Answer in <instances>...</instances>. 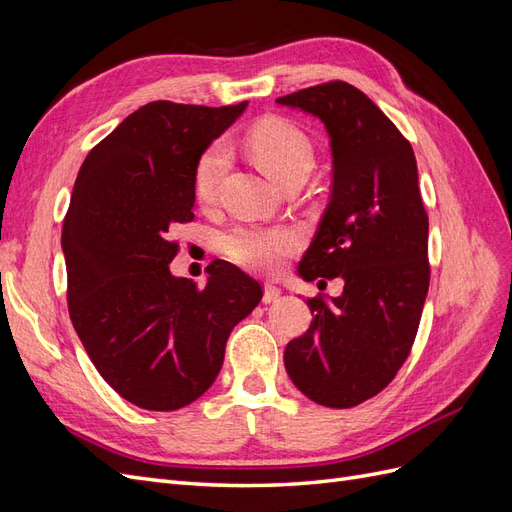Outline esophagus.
<instances>
[{
	"mask_svg": "<svg viewBox=\"0 0 512 512\" xmlns=\"http://www.w3.org/2000/svg\"><path fill=\"white\" fill-rule=\"evenodd\" d=\"M280 294H282L280 288L273 286V284H265V288H262V301L273 303V301L280 299Z\"/></svg>",
	"mask_w": 512,
	"mask_h": 512,
	"instance_id": "34e87169",
	"label": "esophagus"
}]
</instances>
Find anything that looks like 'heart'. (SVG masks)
<instances>
[{
	"instance_id": "b5f03b06",
	"label": "heart",
	"mask_w": 512,
	"mask_h": 512,
	"mask_svg": "<svg viewBox=\"0 0 512 512\" xmlns=\"http://www.w3.org/2000/svg\"><path fill=\"white\" fill-rule=\"evenodd\" d=\"M247 147L252 156L273 179L286 183L292 175L309 173L314 164V147L309 136L284 117L258 121L247 132ZM228 166V147L222 141L209 145L194 168V194L200 203L213 200L224 170ZM301 247V232L290 226L241 224L222 237L224 254L239 267L273 273L282 267L286 256Z\"/></svg>"
}]
</instances>
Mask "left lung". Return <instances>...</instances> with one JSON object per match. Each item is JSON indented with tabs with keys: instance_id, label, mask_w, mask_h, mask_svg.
Returning <instances> with one entry per match:
<instances>
[{
	"instance_id": "obj_1",
	"label": "left lung",
	"mask_w": 512,
	"mask_h": 512,
	"mask_svg": "<svg viewBox=\"0 0 512 512\" xmlns=\"http://www.w3.org/2000/svg\"><path fill=\"white\" fill-rule=\"evenodd\" d=\"M277 102L318 117L331 138L333 188L299 275L342 277L339 297L307 299L314 320L286 346L297 389L327 408L378 395L408 359L429 290V220L412 145L344 81Z\"/></svg>"
}]
</instances>
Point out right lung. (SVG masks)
Masks as SVG:
<instances>
[{"label": "right lung", "instance_id": "right-lung-1", "mask_svg": "<svg viewBox=\"0 0 512 512\" xmlns=\"http://www.w3.org/2000/svg\"><path fill=\"white\" fill-rule=\"evenodd\" d=\"M149 102L85 158L61 230L68 312L100 376L130 404L170 412L218 378L230 331L262 299L226 260L207 284L175 277L177 224L194 220V168L243 111Z\"/></svg>", "mask_w": 512, "mask_h": 512}]
</instances>
